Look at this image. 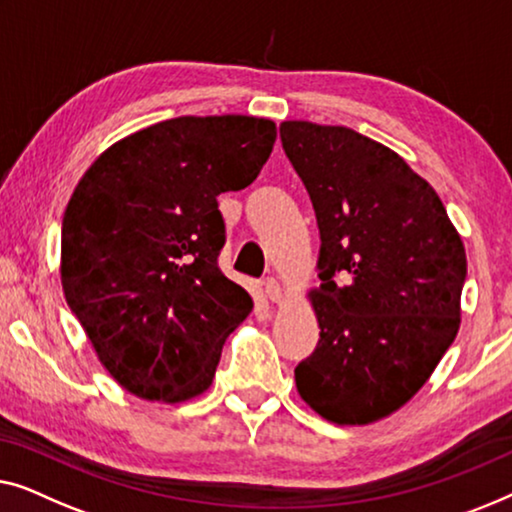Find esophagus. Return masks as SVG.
<instances>
[{
  "label": "esophagus",
  "instance_id": "esophagus-1",
  "mask_svg": "<svg viewBox=\"0 0 512 512\" xmlns=\"http://www.w3.org/2000/svg\"><path fill=\"white\" fill-rule=\"evenodd\" d=\"M262 285H264V294L273 301V304H278V301L283 299V290H280V283L276 278H266Z\"/></svg>",
  "mask_w": 512,
  "mask_h": 512
}]
</instances>
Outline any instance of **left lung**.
Instances as JSON below:
<instances>
[{
    "mask_svg": "<svg viewBox=\"0 0 512 512\" xmlns=\"http://www.w3.org/2000/svg\"><path fill=\"white\" fill-rule=\"evenodd\" d=\"M287 160L320 229V341L294 369L315 413L369 424L401 408L459 329L466 253L424 178L355 129L290 120Z\"/></svg>",
    "mask_w": 512,
    "mask_h": 512,
    "instance_id": "8db88e82",
    "label": "left lung"
}]
</instances>
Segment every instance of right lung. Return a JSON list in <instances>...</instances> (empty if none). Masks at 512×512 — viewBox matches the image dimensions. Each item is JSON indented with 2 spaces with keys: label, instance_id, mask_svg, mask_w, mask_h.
I'll use <instances>...</instances> for the list:
<instances>
[{
  "label": "right lung",
  "instance_id": "1",
  "mask_svg": "<svg viewBox=\"0 0 512 512\" xmlns=\"http://www.w3.org/2000/svg\"><path fill=\"white\" fill-rule=\"evenodd\" d=\"M273 141L271 120L183 115L118 141L76 185L62 290L127 392L176 403L213 383L225 338L253 311L218 266V194L253 183Z\"/></svg>",
  "mask_w": 512,
  "mask_h": 512
}]
</instances>
